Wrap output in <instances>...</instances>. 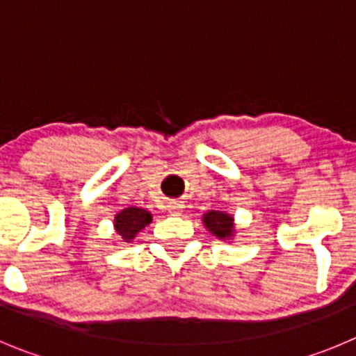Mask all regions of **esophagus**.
I'll list each match as a JSON object with an SVG mask.
<instances>
[{
    "mask_svg": "<svg viewBox=\"0 0 356 356\" xmlns=\"http://www.w3.org/2000/svg\"><path fill=\"white\" fill-rule=\"evenodd\" d=\"M184 202L181 201H169L168 202V211L172 213V215H178V213L184 211Z\"/></svg>",
    "mask_w": 356,
    "mask_h": 356,
    "instance_id": "esophagus-1",
    "label": "esophagus"
}]
</instances>
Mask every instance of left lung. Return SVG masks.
<instances>
[{"label":"left lung","instance_id":"left-lung-1","mask_svg":"<svg viewBox=\"0 0 356 356\" xmlns=\"http://www.w3.org/2000/svg\"><path fill=\"white\" fill-rule=\"evenodd\" d=\"M204 225L209 231L218 238H231L234 223H232V216L225 215L222 211H209L204 215Z\"/></svg>","mask_w":356,"mask_h":356}]
</instances>
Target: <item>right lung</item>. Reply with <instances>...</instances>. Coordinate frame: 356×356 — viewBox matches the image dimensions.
I'll return each mask as SVG.
<instances>
[{
  "label": "right lung",
  "instance_id": "obj_1",
  "mask_svg": "<svg viewBox=\"0 0 356 356\" xmlns=\"http://www.w3.org/2000/svg\"><path fill=\"white\" fill-rule=\"evenodd\" d=\"M152 222V215L147 209L141 208H125L115 216V229L122 236L124 241L129 243L136 238L138 232Z\"/></svg>",
  "mask_w": 356,
  "mask_h": 356
}]
</instances>
